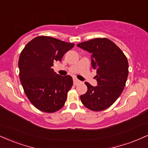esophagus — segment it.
Wrapping results in <instances>:
<instances>
[{"mask_svg":"<svg viewBox=\"0 0 148 148\" xmlns=\"http://www.w3.org/2000/svg\"><path fill=\"white\" fill-rule=\"evenodd\" d=\"M80 82H80L79 80H78L77 79H76V78H74V79H73V84L75 86L78 85Z\"/></svg>","mask_w":148,"mask_h":148,"instance_id":"1","label":"esophagus"}]
</instances>
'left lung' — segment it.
Segmentation results:
<instances>
[{
	"mask_svg": "<svg viewBox=\"0 0 148 148\" xmlns=\"http://www.w3.org/2000/svg\"><path fill=\"white\" fill-rule=\"evenodd\" d=\"M78 47L91 53V64L97 71V86L88 82L87 92L80 96L82 103L92 111H101L112 105L123 92L128 75L126 56L108 38L83 42Z\"/></svg>",
	"mask_w": 148,
	"mask_h": 148,
	"instance_id": "obj_1",
	"label": "left lung"
}]
</instances>
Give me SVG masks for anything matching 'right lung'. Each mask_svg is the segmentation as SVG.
Segmentation results:
<instances>
[{
  "mask_svg": "<svg viewBox=\"0 0 148 148\" xmlns=\"http://www.w3.org/2000/svg\"><path fill=\"white\" fill-rule=\"evenodd\" d=\"M74 45L42 36L29 42L22 51L18 61L20 80L25 95L38 110L51 113L64 105L73 78L56 74L52 66Z\"/></svg>",
  "mask_w": 148,
  "mask_h": 148,
  "instance_id": "right-lung-1",
  "label": "right lung"
}]
</instances>
